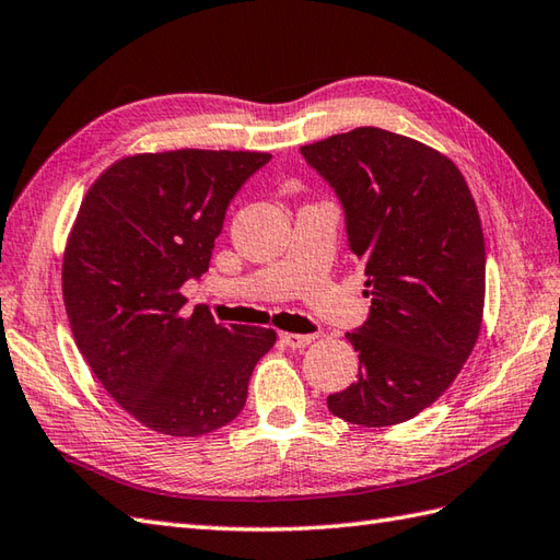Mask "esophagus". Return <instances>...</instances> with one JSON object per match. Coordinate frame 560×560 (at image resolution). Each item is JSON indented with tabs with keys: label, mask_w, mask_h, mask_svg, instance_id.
Here are the masks:
<instances>
[{
	"label": "esophagus",
	"mask_w": 560,
	"mask_h": 560,
	"mask_svg": "<svg viewBox=\"0 0 560 560\" xmlns=\"http://www.w3.org/2000/svg\"><path fill=\"white\" fill-rule=\"evenodd\" d=\"M280 340L288 345V347H294V350H302V347L312 345L316 340V335H300V332H280Z\"/></svg>",
	"instance_id": "34e87169"
}]
</instances>
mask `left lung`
I'll list each match as a JSON object with an SVG mask.
<instances>
[{
	"mask_svg": "<svg viewBox=\"0 0 560 560\" xmlns=\"http://www.w3.org/2000/svg\"><path fill=\"white\" fill-rule=\"evenodd\" d=\"M345 208L364 264L366 323L345 338L359 376L328 395L350 424L393 427L451 388L481 330L487 248L463 172L448 155L378 127L302 145Z\"/></svg>",
	"mask_w": 560,
	"mask_h": 560,
	"instance_id": "1",
	"label": "left lung"
}]
</instances>
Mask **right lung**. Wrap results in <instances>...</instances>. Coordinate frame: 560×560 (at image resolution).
Listing matches in <instances>:
<instances>
[{
  "instance_id": "1",
  "label": "right lung",
  "mask_w": 560,
  "mask_h": 560,
  "mask_svg": "<svg viewBox=\"0 0 560 560\" xmlns=\"http://www.w3.org/2000/svg\"><path fill=\"white\" fill-rule=\"evenodd\" d=\"M270 153L182 151L117 160L83 196L61 292L73 340L95 378L143 427L175 439L242 412L276 330L220 326L184 312L182 284L203 276L240 186Z\"/></svg>"
}]
</instances>
